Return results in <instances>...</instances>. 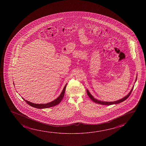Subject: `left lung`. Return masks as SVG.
Here are the masks:
<instances>
[{
  "label": "left lung",
  "mask_w": 146,
  "mask_h": 146,
  "mask_svg": "<svg viewBox=\"0 0 146 146\" xmlns=\"http://www.w3.org/2000/svg\"><path fill=\"white\" fill-rule=\"evenodd\" d=\"M137 77H136V80H135V82L137 81ZM134 86H133L132 89L131 90L130 92L128 93V95H127L126 96H125L124 97L121 99L120 100H117L116 101H113V102H106V101H101V100H99L97 99L96 98H94L93 96H92V95L91 94L89 91H88V89H87V93L88 96L89 97V98L91 99V100L93 101V102L97 103V104H101V105H113V104H117L119 103H120L121 102H123L125 100H126L127 98L129 97L130 94H131V92H132V90L134 88Z\"/></svg>",
  "instance_id": "left-lung-1"
}]
</instances>
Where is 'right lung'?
<instances>
[{"instance_id":"right-lung-1","label":"right lung","mask_w":146,"mask_h":146,"mask_svg":"<svg viewBox=\"0 0 146 146\" xmlns=\"http://www.w3.org/2000/svg\"><path fill=\"white\" fill-rule=\"evenodd\" d=\"M14 85V83H13ZM67 83L65 85V86H64L63 89L62 90L61 93L60 94V95L58 97L56 98V99L52 101L51 102L46 103V104H35V103H33L32 102H29L27 100H25L24 98H22V99L25 101V102L29 104L30 106H32L34 108H38V109H45V108H50V107H52L53 106H56L57 105L59 104L61 101H62L63 98L64 97V93H65V89H66V85H67Z\"/></svg>"}]
</instances>
